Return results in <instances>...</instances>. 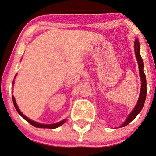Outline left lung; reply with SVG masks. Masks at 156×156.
Returning <instances> with one entry per match:
<instances>
[{
	"instance_id": "obj_1",
	"label": "left lung",
	"mask_w": 156,
	"mask_h": 156,
	"mask_svg": "<svg viewBox=\"0 0 156 156\" xmlns=\"http://www.w3.org/2000/svg\"><path fill=\"white\" fill-rule=\"evenodd\" d=\"M140 48H139V43L137 38L135 39L134 41V52H135L136 58L137 60L138 64H139V75H140L141 81V92L140 94H139V97L137 101V104H136L135 107L134 108L133 110L130 114H129L128 117L127 118V119L125 120V121L123 122L122 125H120L119 127H122L126 126L129 124V122H131L134 118L136 117L140 111L142 109L144 105L145 100H146V76L144 72V63L142 58L141 57L140 55Z\"/></svg>"
}]
</instances>
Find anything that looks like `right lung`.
<instances>
[{
	"label": "right lung",
	"instance_id": "add662e5",
	"mask_svg": "<svg viewBox=\"0 0 156 156\" xmlns=\"http://www.w3.org/2000/svg\"><path fill=\"white\" fill-rule=\"evenodd\" d=\"M14 83V81L12 83V85ZM12 101H13V104H14V106H15V107L16 108V110L18 112L19 114H20L22 117L24 118V120H26L28 122H29L30 124L33 125V126L36 127H39V128H50V129H55V128H57V127L61 126L62 125H63L64 123L66 121V119H64L63 120H62V121H60L57 123H54V124H41V123H38V122H36L34 121V120H32L31 119H29V118H28L27 117H26L23 113L21 112L20 109H19L18 106H17V104L16 103V101H15V99L14 96L12 95Z\"/></svg>",
	"mask_w": 156,
	"mask_h": 156
}]
</instances>
